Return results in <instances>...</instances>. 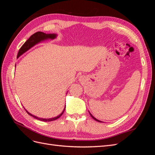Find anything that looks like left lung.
<instances>
[{"label":"left lung","instance_id":"1","mask_svg":"<svg viewBox=\"0 0 155 155\" xmlns=\"http://www.w3.org/2000/svg\"><path fill=\"white\" fill-rule=\"evenodd\" d=\"M90 114H91V117H92V118H93V119H94V120H96V121H98V122H101V121H100V120H97V119H96V118H94V116H92V114H91V113H90Z\"/></svg>","mask_w":155,"mask_h":155}]
</instances>
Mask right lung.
I'll list each match as a JSON object with an SVG mask.
<instances>
[{"label":"right lung","mask_w":155,"mask_h":155,"mask_svg":"<svg viewBox=\"0 0 155 155\" xmlns=\"http://www.w3.org/2000/svg\"><path fill=\"white\" fill-rule=\"evenodd\" d=\"M55 37H56L55 34H45V33L41 32V31H37V32L35 33V34H34L32 35H31L30 37V38L28 39L25 42V43L23 44V45L21 46V48L19 49V50H18V54H17V58L19 57L20 55H21L22 54H24L25 51H26L28 50H29L30 48H31L33 46H34L35 45L39 43V42H41V41H43V40L47 39H53L55 38ZM25 110L26 111L27 113L29 115L33 116L34 118H35L37 120H41V121H54V120L58 119L59 118H60V117L62 116V114H63V112L65 110V107H64V109L63 111L62 112L61 114H59L57 117H55V118H49V119H43V118H38V117L31 114L30 112H28L25 109Z\"/></svg>","instance_id":"add662e5"}]
</instances>
